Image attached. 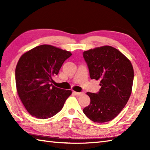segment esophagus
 <instances>
[{
    "mask_svg": "<svg viewBox=\"0 0 150 150\" xmlns=\"http://www.w3.org/2000/svg\"><path fill=\"white\" fill-rule=\"evenodd\" d=\"M74 93L76 95H78V96H80V95H82L83 94V93H80V92H75V91H74Z\"/></svg>",
    "mask_w": 150,
    "mask_h": 150,
    "instance_id": "34e87169",
    "label": "esophagus"
}]
</instances>
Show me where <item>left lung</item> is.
Segmentation results:
<instances>
[{
  "label": "left lung",
  "mask_w": 150,
  "mask_h": 150,
  "mask_svg": "<svg viewBox=\"0 0 150 150\" xmlns=\"http://www.w3.org/2000/svg\"><path fill=\"white\" fill-rule=\"evenodd\" d=\"M91 79L100 81L96 93L88 92L90 104L84 113L95 122H106L117 117L132 93L134 77L131 62L119 50L105 46L84 52Z\"/></svg>",
  "instance_id": "8db88e82"
}]
</instances>
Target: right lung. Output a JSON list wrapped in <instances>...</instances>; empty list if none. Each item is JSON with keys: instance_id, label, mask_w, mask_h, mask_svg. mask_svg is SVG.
<instances>
[{"instance_id": "right-lung-1", "label": "right lung", "mask_w": 150, "mask_h": 150, "mask_svg": "<svg viewBox=\"0 0 150 150\" xmlns=\"http://www.w3.org/2000/svg\"><path fill=\"white\" fill-rule=\"evenodd\" d=\"M71 55L44 44L28 51L19 59L15 69L17 93L33 117L46 119L62 109L71 91L54 86L52 77L58 75L64 62Z\"/></svg>"}]
</instances>
